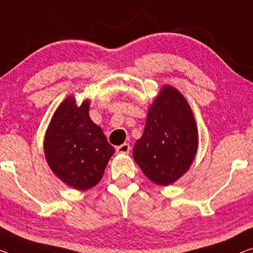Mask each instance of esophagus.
Instances as JSON below:
<instances>
[{"label": "esophagus", "mask_w": 253, "mask_h": 253, "mask_svg": "<svg viewBox=\"0 0 253 253\" xmlns=\"http://www.w3.org/2000/svg\"><path fill=\"white\" fill-rule=\"evenodd\" d=\"M116 151H117V152H118V153L127 154V153H129V151H130V146H129V144H128V143H124V144L119 145L118 148L116 149Z\"/></svg>", "instance_id": "esophagus-1"}]
</instances>
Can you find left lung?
<instances>
[{"label": "left lung", "mask_w": 253, "mask_h": 253, "mask_svg": "<svg viewBox=\"0 0 253 253\" xmlns=\"http://www.w3.org/2000/svg\"><path fill=\"white\" fill-rule=\"evenodd\" d=\"M198 146V126L187 100L174 86L164 85L134 145L135 163L153 183L168 186L190 169Z\"/></svg>", "instance_id": "8db88e82"}]
</instances>
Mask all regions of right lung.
<instances>
[{"label":"right lung","instance_id":"add662e5","mask_svg":"<svg viewBox=\"0 0 253 253\" xmlns=\"http://www.w3.org/2000/svg\"><path fill=\"white\" fill-rule=\"evenodd\" d=\"M90 101L77 105L74 95L59 105L45 133V159L54 175L68 186L86 191L95 186L115 153L102 128L89 118Z\"/></svg>","mask_w":253,"mask_h":253}]
</instances>
